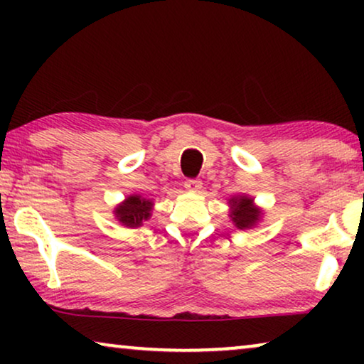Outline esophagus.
<instances>
[{
  "mask_svg": "<svg viewBox=\"0 0 364 364\" xmlns=\"http://www.w3.org/2000/svg\"><path fill=\"white\" fill-rule=\"evenodd\" d=\"M183 186H186V191L188 192H198L202 188V182L197 181V178H188Z\"/></svg>",
  "mask_w": 364,
  "mask_h": 364,
  "instance_id": "obj_1",
  "label": "esophagus"
}]
</instances>
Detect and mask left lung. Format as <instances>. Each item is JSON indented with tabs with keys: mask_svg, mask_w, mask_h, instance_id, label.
Returning a JSON list of instances; mask_svg holds the SVG:
<instances>
[{
	"mask_svg": "<svg viewBox=\"0 0 364 364\" xmlns=\"http://www.w3.org/2000/svg\"><path fill=\"white\" fill-rule=\"evenodd\" d=\"M228 207H230V220L233 225L240 230H250V228L257 227L263 218V210L258 205H255L253 197L247 196V193H238L228 198Z\"/></svg>",
	"mask_w": 364,
	"mask_h": 364,
	"instance_id": "1",
	"label": "left lung"
}]
</instances>
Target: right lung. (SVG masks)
<instances>
[{
    "label": "right lung",
    "instance_id": "obj_1",
    "mask_svg": "<svg viewBox=\"0 0 364 364\" xmlns=\"http://www.w3.org/2000/svg\"><path fill=\"white\" fill-rule=\"evenodd\" d=\"M154 202L151 198H146L139 193H132L124 198L121 203H117L114 208V217L121 225L127 228L142 227L144 222H147L152 215Z\"/></svg>",
    "mask_w": 364,
    "mask_h": 364
}]
</instances>
